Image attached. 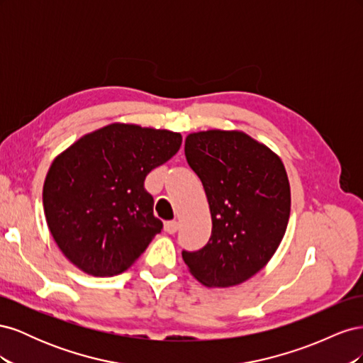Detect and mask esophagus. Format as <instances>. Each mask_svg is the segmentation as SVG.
Here are the masks:
<instances>
[{"mask_svg":"<svg viewBox=\"0 0 363 363\" xmlns=\"http://www.w3.org/2000/svg\"><path fill=\"white\" fill-rule=\"evenodd\" d=\"M163 228H164V232L172 235V233H175L179 230V223L177 221H167V223H164Z\"/></svg>","mask_w":363,"mask_h":363,"instance_id":"34e87169","label":"esophagus"}]
</instances>
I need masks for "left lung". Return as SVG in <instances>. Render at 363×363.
Listing matches in <instances>:
<instances>
[{
  "mask_svg": "<svg viewBox=\"0 0 363 363\" xmlns=\"http://www.w3.org/2000/svg\"><path fill=\"white\" fill-rule=\"evenodd\" d=\"M184 156L203 183L212 236L201 250L183 251V260L207 288L236 286L267 265L286 232V169L276 152L239 130L191 133Z\"/></svg>",
  "mask_w": 363,
  "mask_h": 363,
  "instance_id": "left-lung-1",
  "label": "left lung"
}]
</instances>
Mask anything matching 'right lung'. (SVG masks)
Segmentation results:
<instances>
[{"instance_id":"1","label":"right lung","mask_w":363,"mask_h":363,"mask_svg":"<svg viewBox=\"0 0 363 363\" xmlns=\"http://www.w3.org/2000/svg\"><path fill=\"white\" fill-rule=\"evenodd\" d=\"M180 145V133L113 123L82 136L52 160L43 212L72 265L95 277L133 265L163 227L152 213L145 177Z\"/></svg>"}]
</instances>
